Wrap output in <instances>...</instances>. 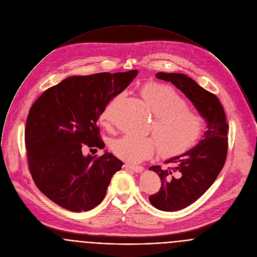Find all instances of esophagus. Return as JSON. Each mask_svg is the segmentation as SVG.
<instances>
[{
  "label": "esophagus",
  "instance_id": "1",
  "mask_svg": "<svg viewBox=\"0 0 257 257\" xmlns=\"http://www.w3.org/2000/svg\"><path fill=\"white\" fill-rule=\"evenodd\" d=\"M124 168H126V169H128V170H132V171L137 172V173L142 172V171H144V168H143V167H141V166H135V165H131V164H125V165H124Z\"/></svg>",
  "mask_w": 257,
  "mask_h": 257
}]
</instances>
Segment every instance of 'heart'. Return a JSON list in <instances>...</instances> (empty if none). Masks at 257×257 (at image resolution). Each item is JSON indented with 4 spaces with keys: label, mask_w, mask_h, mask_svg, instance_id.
I'll use <instances>...</instances> for the list:
<instances>
[{
    "label": "heart",
    "mask_w": 257,
    "mask_h": 257,
    "mask_svg": "<svg viewBox=\"0 0 257 257\" xmlns=\"http://www.w3.org/2000/svg\"><path fill=\"white\" fill-rule=\"evenodd\" d=\"M140 96L155 116L153 132L160 152L166 157L184 153L202 137L205 128L204 119L189 111L188 103L171 86L150 83L139 90ZM110 105L100 116L102 124L110 120ZM157 141L152 137L124 135L111 141L112 152L123 161L139 163L151 157Z\"/></svg>",
    "instance_id": "obj_1"
}]
</instances>
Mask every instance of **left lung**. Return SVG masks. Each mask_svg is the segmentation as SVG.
I'll return each mask as SVG.
<instances>
[{
  "instance_id": "8db88e82",
  "label": "left lung",
  "mask_w": 257,
  "mask_h": 257,
  "mask_svg": "<svg viewBox=\"0 0 257 257\" xmlns=\"http://www.w3.org/2000/svg\"><path fill=\"white\" fill-rule=\"evenodd\" d=\"M156 77L181 90L206 124L195 147L165 162L172 164V168H149L162 182L160 191L149 197L151 205L163 211H176L195 203L215 181L226 161L229 126L219 99L193 79L181 73L164 72L157 73Z\"/></svg>"
}]
</instances>
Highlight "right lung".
I'll list each match as a JSON object with an SVG mask.
<instances>
[{"label": "right lung", "mask_w": 257, "mask_h": 257, "mask_svg": "<svg viewBox=\"0 0 257 257\" xmlns=\"http://www.w3.org/2000/svg\"><path fill=\"white\" fill-rule=\"evenodd\" d=\"M137 73L72 76L47 89L30 108L25 128L29 169L37 187L56 205L81 212L102 202L123 163L107 151L98 158L84 155L83 144L105 147L96 122Z\"/></svg>", "instance_id": "1"}]
</instances>
